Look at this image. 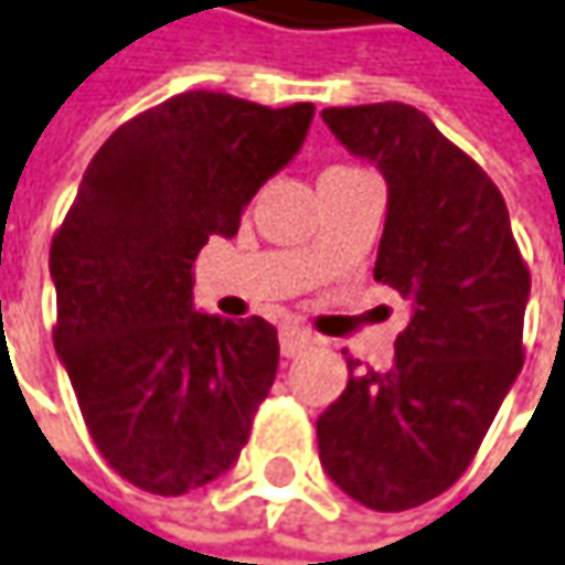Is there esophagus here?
<instances>
[{
	"label": "esophagus",
	"instance_id": "34e87169",
	"mask_svg": "<svg viewBox=\"0 0 565 565\" xmlns=\"http://www.w3.org/2000/svg\"><path fill=\"white\" fill-rule=\"evenodd\" d=\"M310 345H316L313 332H307V329H300V326H284L281 329L284 358H297L300 351H307Z\"/></svg>",
	"mask_w": 565,
	"mask_h": 565
}]
</instances>
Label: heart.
<instances>
[{
	"label": "heart",
	"mask_w": 565,
	"mask_h": 565,
	"mask_svg": "<svg viewBox=\"0 0 565 565\" xmlns=\"http://www.w3.org/2000/svg\"><path fill=\"white\" fill-rule=\"evenodd\" d=\"M329 172H339V169H329Z\"/></svg>",
	"instance_id": "heart-1"
}]
</instances>
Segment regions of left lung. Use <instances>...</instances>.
<instances>
[{
    "instance_id": "obj_1",
    "label": "left lung",
    "mask_w": 565,
    "mask_h": 565,
    "mask_svg": "<svg viewBox=\"0 0 565 565\" xmlns=\"http://www.w3.org/2000/svg\"><path fill=\"white\" fill-rule=\"evenodd\" d=\"M322 120L386 179L374 278L413 303L386 371L349 358V386L316 418L329 480L374 512L441 495L524 364L531 275L492 179L413 105L326 108Z\"/></svg>"
}]
</instances>
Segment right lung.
Wrapping results in <instances>:
<instances>
[{"mask_svg":"<svg viewBox=\"0 0 565 565\" xmlns=\"http://www.w3.org/2000/svg\"><path fill=\"white\" fill-rule=\"evenodd\" d=\"M310 120V102L182 92L105 140L53 236V345L95 448L147 492L216 480L249 441L278 374V329L198 313L191 265L211 236H236Z\"/></svg>","mask_w":565,"mask_h":565,"instance_id":"1","label":"right lung"}]
</instances>
